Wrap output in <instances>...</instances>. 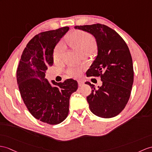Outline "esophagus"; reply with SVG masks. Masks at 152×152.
<instances>
[{"instance_id": "1", "label": "esophagus", "mask_w": 152, "mask_h": 152, "mask_svg": "<svg viewBox=\"0 0 152 152\" xmlns=\"http://www.w3.org/2000/svg\"><path fill=\"white\" fill-rule=\"evenodd\" d=\"M83 84H84V81H83V80H78V85H79V86H82Z\"/></svg>"}]
</instances>
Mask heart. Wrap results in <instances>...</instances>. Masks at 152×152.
I'll return each mask as SVG.
<instances>
[{
    "instance_id": "heart-1",
    "label": "heart",
    "mask_w": 152,
    "mask_h": 152,
    "mask_svg": "<svg viewBox=\"0 0 152 152\" xmlns=\"http://www.w3.org/2000/svg\"><path fill=\"white\" fill-rule=\"evenodd\" d=\"M69 44L80 54L91 53L97 47V42L92 35L89 33L77 31L74 32L68 39ZM64 48L62 44H58L53 51V59L55 62L60 61L64 53ZM82 68L75 66H70L67 69V73L69 76L76 77L79 75Z\"/></svg>"
}]
</instances>
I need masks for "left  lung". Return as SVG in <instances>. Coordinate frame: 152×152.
<instances>
[{"instance_id":"obj_1","label":"left lung","mask_w":152,"mask_h":152,"mask_svg":"<svg viewBox=\"0 0 152 152\" xmlns=\"http://www.w3.org/2000/svg\"><path fill=\"white\" fill-rule=\"evenodd\" d=\"M94 36L97 56L88 69V77H101L102 84L86 82L91 88L87 97L91 112L102 118L117 116L124 110L130 97L134 83V67L129 48L123 39L113 29L101 24L76 26Z\"/></svg>"}]
</instances>
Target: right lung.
<instances>
[{
    "label": "right lung",
    "mask_w": 152,
    "mask_h": 152,
    "mask_svg": "<svg viewBox=\"0 0 152 152\" xmlns=\"http://www.w3.org/2000/svg\"><path fill=\"white\" fill-rule=\"evenodd\" d=\"M66 26L39 33L24 48L17 70L21 97L35 119L54 125L62 123L69 113V98L78 83L72 79L63 83L45 79V73L53 64V50L69 30Z\"/></svg>",
    "instance_id": "1"
}]
</instances>
